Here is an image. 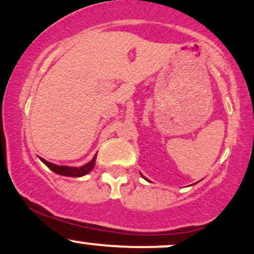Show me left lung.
I'll list each match as a JSON object with an SVG mask.
<instances>
[{
	"label": "left lung",
	"instance_id": "8db88e82",
	"mask_svg": "<svg viewBox=\"0 0 254 254\" xmlns=\"http://www.w3.org/2000/svg\"><path fill=\"white\" fill-rule=\"evenodd\" d=\"M141 176H142V174H141ZM142 177H143V176H142ZM144 178V177H143ZM144 179H145V178H144Z\"/></svg>",
	"mask_w": 254,
	"mask_h": 254
}]
</instances>
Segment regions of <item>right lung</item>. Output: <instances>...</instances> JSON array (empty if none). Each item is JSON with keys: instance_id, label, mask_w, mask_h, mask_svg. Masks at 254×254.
<instances>
[{"instance_id": "add662e5", "label": "right lung", "mask_w": 254, "mask_h": 254, "mask_svg": "<svg viewBox=\"0 0 254 254\" xmlns=\"http://www.w3.org/2000/svg\"><path fill=\"white\" fill-rule=\"evenodd\" d=\"M40 160L48 166L49 168H50L51 171H54L55 173L60 174V176H64V177H83L86 176V174H88L90 171L93 170V167L95 166V159H97V154H95L94 156H93V159L90 160L88 164L81 166V167H69V166H58V165H55V164H51V162L46 161V160L42 159V157H39Z\"/></svg>"}]
</instances>
